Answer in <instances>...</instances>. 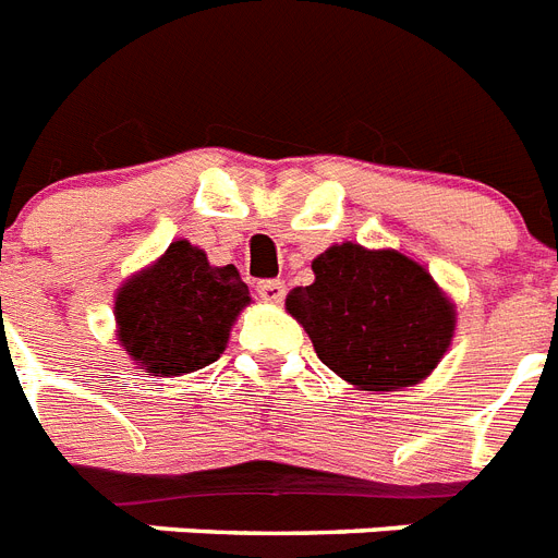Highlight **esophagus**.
I'll list each match as a JSON object with an SVG mask.
<instances>
[{"instance_id":"obj_1","label":"esophagus","mask_w":558,"mask_h":558,"mask_svg":"<svg viewBox=\"0 0 558 558\" xmlns=\"http://www.w3.org/2000/svg\"><path fill=\"white\" fill-rule=\"evenodd\" d=\"M256 291L265 302H282L288 288H284L282 279H262V282L256 284Z\"/></svg>"}]
</instances>
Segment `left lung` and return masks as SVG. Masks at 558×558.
<instances>
[{
	"label": "left lung",
	"instance_id": "8db88e82",
	"mask_svg": "<svg viewBox=\"0 0 558 558\" xmlns=\"http://www.w3.org/2000/svg\"><path fill=\"white\" fill-rule=\"evenodd\" d=\"M314 284L288 293V311L316 356L363 391L429 377L456 333V305L429 270L398 251L342 242L314 258Z\"/></svg>",
	"mask_w": 558,
	"mask_h": 558
}]
</instances>
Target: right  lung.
I'll use <instances>...</instances> for the list:
<instances>
[{
    "mask_svg": "<svg viewBox=\"0 0 558 558\" xmlns=\"http://www.w3.org/2000/svg\"><path fill=\"white\" fill-rule=\"evenodd\" d=\"M244 305L251 291L239 270L213 267L207 253L181 239L118 291V340L155 377L198 372L225 354Z\"/></svg>",
    "mask_w": 558,
    "mask_h": 558,
    "instance_id": "obj_1",
    "label": "right lung"
}]
</instances>
